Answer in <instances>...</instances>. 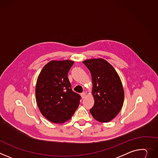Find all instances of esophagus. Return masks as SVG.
Masks as SVG:
<instances>
[{
  "label": "esophagus",
  "mask_w": 158,
  "mask_h": 158,
  "mask_svg": "<svg viewBox=\"0 0 158 158\" xmlns=\"http://www.w3.org/2000/svg\"><path fill=\"white\" fill-rule=\"evenodd\" d=\"M85 95H86V94H85V93H81V97H82V99H84L85 97Z\"/></svg>",
  "instance_id": "esophagus-1"
}]
</instances>
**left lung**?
I'll return each instance as SVG.
<instances>
[{"label": "left lung", "mask_w": 158, "mask_h": 158, "mask_svg": "<svg viewBox=\"0 0 158 158\" xmlns=\"http://www.w3.org/2000/svg\"><path fill=\"white\" fill-rule=\"evenodd\" d=\"M91 74L94 104L90 110L99 122H110L118 114L124 101V90L120 78L113 67L103 59L82 62Z\"/></svg>", "instance_id": "left-lung-1"}]
</instances>
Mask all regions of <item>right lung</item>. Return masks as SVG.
Listing matches in <instances>:
<instances>
[{"label":"right lung","instance_id":"add662e5","mask_svg":"<svg viewBox=\"0 0 158 158\" xmlns=\"http://www.w3.org/2000/svg\"><path fill=\"white\" fill-rule=\"evenodd\" d=\"M74 62L52 60L38 77L35 95L38 108L47 120L62 123L70 120L79 106L81 96L71 89L68 72Z\"/></svg>","mask_w":158,"mask_h":158}]
</instances>
